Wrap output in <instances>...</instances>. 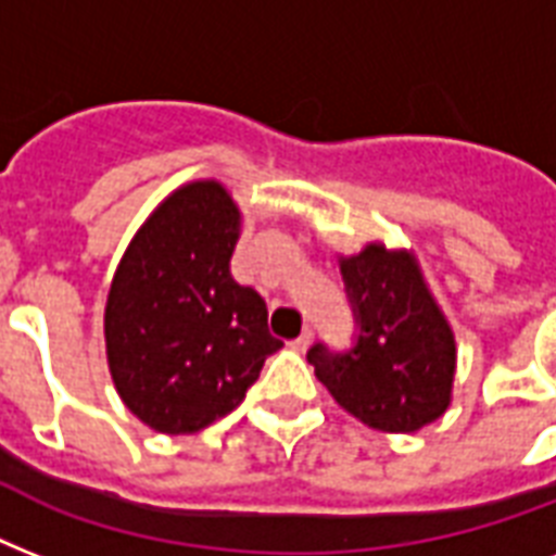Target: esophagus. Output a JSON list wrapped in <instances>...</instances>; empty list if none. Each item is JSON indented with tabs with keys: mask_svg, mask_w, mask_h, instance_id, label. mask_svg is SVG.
I'll return each mask as SVG.
<instances>
[{
	"mask_svg": "<svg viewBox=\"0 0 556 556\" xmlns=\"http://www.w3.org/2000/svg\"><path fill=\"white\" fill-rule=\"evenodd\" d=\"M312 338H314L312 329H305L303 334H300V338L291 340V349H294V352H305V349L312 346Z\"/></svg>",
	"mask_w": 556,
	"mask_h": 556,
	"instance_id": "34e87169",
	"label": "esophagus"
}]
</instances>
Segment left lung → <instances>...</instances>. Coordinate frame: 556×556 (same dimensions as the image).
I'll return each instance as SVG.
<instances>
[{
	"label": "left lung",
	"instance_id": "1",
	"mask_svg": "<svg viewBox=\"0 0 556 556\" xmlns=\"http://www.w3.org/2000/svg\"><path fill=\"white\" fill-rule=\"evenodd\" d=\"M340 274L355 305L357 343L340 355L312 346L314 375L371 430H421L453 401L456 334L415 253L369 242L355 256H340Z\"/></svg>",
	"mask_w": 556,
	"mask_h": 556
}]
</instances>
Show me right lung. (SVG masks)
I'll return each mask as SVG.
<instances>
[{
  "label": "right lung",
  "mask_w": 556,
  "mask_h": 556,
  "mask_svg": "<svg viewBox=\"0 0 556 556\" xmlns=\"http://www.w3.org/2000/svg\"><path fill=\"white\" fill-rule=\"evenodd\" d=\"M242 213L213 178L173 190L121 256L103 314L106 361L126 409L167 435L210 427L244 401L282 340L230 274Z\"/></svg>",
  "instance_id": "add662e5"
}]
</instances>
